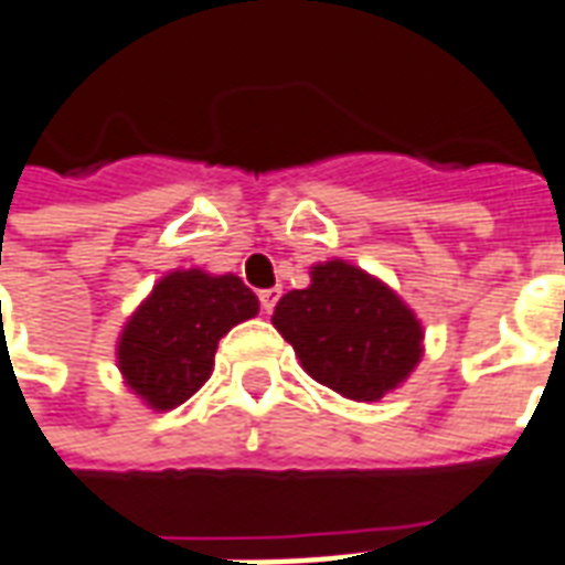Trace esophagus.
Listing matches in <instances>:
<instances>
[{"label":"esophagus","mask_w":565,"mask_h":565,"mask_svg":"<svg viewBox=\"0 0 565 565\" xmlns=\"http://www.w3.org/2000/svg\"><path fill=\"white\" fill-rule=\"evenodd\" d=\"M281 299V290L278 287H269V290H259V309L266 311V315H271L275 311V302Z\"/></svg>","instance_id":"obj_1"}]
</instances>
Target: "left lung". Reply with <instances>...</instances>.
I'll use <instances>...</instances> for the list:
<instances>
[{"label": "left lung", "instance_id": "obj_1", "mask_svg": "<svg viewBox=\"0 0 565 565\" xmlns=\"http://www.w3.org/2000/svg\"><path fill=\"white\" fill-rule=\"evenodd\" d=\"M271 323L311 379L351 401H379L422 358L416 315L385 284L342 259L315 266L306 290L281 296Z\"/></svg>", "mask_w": 565, "mask_h": 565}]
</instances>
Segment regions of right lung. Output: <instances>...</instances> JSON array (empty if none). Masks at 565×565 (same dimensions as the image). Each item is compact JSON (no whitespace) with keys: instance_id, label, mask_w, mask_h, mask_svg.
I'll return each mask as SVG.
<instances>
[{"instance_id":"add662e5","label":"right lung","mask_w":565,"mask_h":565,"mask_svg":"<svg viewBox=\"0 0 565 565\" xmlns=\"http://www.w3.org/2000/svg\"><path fill=\"white\" fill-rule=\"evenodd\" d=\"M256 311L254 290L235 275L171 271L125 323L118 370L146 404L171 409L207 382L216 342Z\"/></svg>"}]
</instances>
